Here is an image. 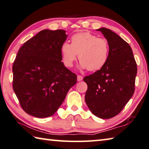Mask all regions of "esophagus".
I'll return each mask as SVG.
<instances>
[{
	"label": "esophagus",
	"mask_w": 149,
	"mask_h": 149,
	"mask_svg": "<svg viewBox=\"0 0 149 149\" xmlns=\"http://www.w3.org/2000/svg\"><path fill=\"white\" fill-rule=\"evenodd\" d=\"M83 76L82 75H77V81H81L83 80Z\"/></svg>",
	"instance_id": "34e87169"
}]
</instances>
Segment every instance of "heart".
<instances>
[{
	"instance_id": "1",
	"label": "heart",
	"mask_w": 149,
	"mask_h": 149,
	"mask_svg": "<svg viewBox=\"0 0 149 149\" xmlns=\"http://www.w3.org/2000/svg\"><path fill=\"white\" fill-rule=\"evenodd\" d=\"M71 42V44L64 42L61 47L63 61L66 67H72L77 54L82 69L96 71L106 64L110 51L106 39L89 32H82L73 35Z\"/></svg>"
}]
</instances>
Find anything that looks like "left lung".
Masks as SVG:
<instances>
[{"mask_svg":"<svg viewBox=\"0 0 149 149\" xmlns=\"http://www.w3.org/2000/svg\"><path fill=\"white\" fill-rule=\"evenodd\" d=\"M102 32L109 45V56L105 65L83 78L88 88L85 102L99 118L107 119L117 115L133 96L137 64L130 45L106 28Z\"/></svg>","mask_w":149,"mask_h":149,"instance_id":"left-lung-1","label":"left lung"}]
</instances>
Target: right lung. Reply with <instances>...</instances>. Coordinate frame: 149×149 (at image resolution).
Instances as JSON below:
<instances>
[{"label": "right lung", "instance_id": "obj_1", "mask_svg": "<svg viewBox=\"0 0 149 149\" xmlns=\"http://www.w3.org/2000/svg\"><path fill=\"white\" fill-rule=\"evenodd\" d=\"M67 36L63 30L45 29L19 50L12 66V85L27 114L38 118L52 116L76 83L77 75L61 62V47Z\"/></svg>", "mask_w": 149, "mask_h": 149}]
</instances>
